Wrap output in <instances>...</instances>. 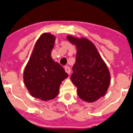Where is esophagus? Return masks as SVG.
Masks as SVG:
<instances>
[{
	"label": "esophagus",
	"mask_w": 133,
	"mask_h": 133,
	"mask_svg": "<svg viewBox=\"0 0 133 133\" xmlns=\"http://www.w3.org/2000/svg\"><path fill=\"white\" fill-rule=\"evenodd\" d=\"M64 69H65V71H66V72L68 74H69L70 73H71V69H70V68H69V66H65Z\"/></svg>",
	"instance_id": "34e87169"
}]
</instances>
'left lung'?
I'll use <instances>...</instances> for the list:
<instances>
[{"label":"left lung","instance_id":"obj_1","mask_svg":"<svg viewBox=\"0 0 133 133\" xmlns=\"http://www.w3.org/2000/svg\"><path fill=\"white\" fill-rule=\"evenodd\" d=\"M67 39L77 50L71 82L80 99L94 102L106 94L110 84V71L92 41L72 36H67Z\"/></svg>","mask_w":133,"mask_h":133}]
</instances>
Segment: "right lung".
I'll list each match as a JSON object with an SVG mask.
<instances>
[{
  "mask_svg": "<svg viewBox=\"0 0 133 133\" xmlns=\"http://www.w3.org/2000/svg\"><path fill=\"white\" fill-rule=\"evenodd\" d=\"M56 37L49 33L41 35L23 72V81L29 93L43 101L53 99L59 94L62 82L68 74L51 53Z\"/></svg>",
  "mask_w": 133,
  "mask_h": 133,
  "instance_id": "obj_1",
  "label": "right lung"
}]
</instances>
